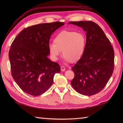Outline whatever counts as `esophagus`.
I'll return each instance as SVG.
<instances>
[{
	"mask_svg": "<svg viewBox=\"0 0 123 123\" xmlns=\"http://www.w3.org/2000/svg\"><path fill=\"white\" fill-rule=\"evenodd\" d=\"M65 70H66V68H65V67H64V66H61V71H65Z\"/></svg>",
	"mask_w": 123,
	"mask_h": 123,
	"instance_id": "34e87169",
	"label": "esophagus"
}]
</instances>
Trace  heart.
Wrapping results in <instances>:
<instances>
[{"instance_id":"heart-1","label":"heart","mask_w":123,"mask_h":123,"mask_svg":"<svg viewBox=\"0 0 123 123\" xmlns=\"http://www.w3.org/2000/svg\"><path fill=\"white\" fill-rule=\"evenodd\" d=\"M86 37L82 33L64 31L57 34L54 43L49 44V49L52 59L58 60L62 51L66 61L74 63L79 60L85 50Z\"/></svg>"}]
</instances>
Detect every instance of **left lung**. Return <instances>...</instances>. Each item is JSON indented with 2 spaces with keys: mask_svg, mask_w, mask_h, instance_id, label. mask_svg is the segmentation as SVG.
I'll list each match as a JSON object with an SVG mask.
<instances>
[{
  "mask_svg": "<svg viewBox=\"0 0 123 123\" xmlns=\"http://www.w3.org/2000/svg\"><path fill=\"white\" fill-rule=\"evenodd\" d=\"M86 32V45L82 56L71 69V82L81 95L91 96L105 87L114 71V52L110 41L96 23L91 21L70 22Z\"/></svg>",
  "mask_w": 123,
  "mask_h": 123,
  "instance_id": "8db88e82",
  "label": "left lung"
}]
</instances>
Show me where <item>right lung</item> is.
<instances>
[{
  "label": "right lung",
  "instance_id": "right-lung-1",
  "mask_svg": "<svg viewBox=\"0 0 123 123\" xmlns=\"http://www.w3.org/2000/svg\"><path fill=\"white\" fill-rule=\"evenodd\" d=\"M64 25L56 22L33 25L22 30L12 42L9 52L12 74L25 92L42 95L60 73L59 64L48 58V46L51 35Z\"/></svg>",
  "mask_w": 123,
  "mask_h": 123
}]
</instances>
